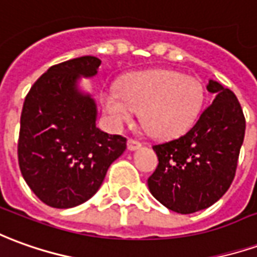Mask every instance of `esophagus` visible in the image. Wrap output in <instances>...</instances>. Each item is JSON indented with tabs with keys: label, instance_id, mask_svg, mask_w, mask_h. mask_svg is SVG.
I'll list each match as a JSON object with an SVG mask.
<instances>
[{
	"label": "esophagus",
	"instance_id": "1",
	"mask_svg": "<svg viewBox=\"0 0 257 257\" xmlns=\"http://www.w3.org/2000/svg\"><path fill=\"white\" fill-rule=\"evenodd\" d=\"M142 143L141 142L135 141V139H128V149L131 152H134V150H138V149H141Z\"/></svg>",
	"mask_w": 257,
	"mask_h": 257
}]
</instances>
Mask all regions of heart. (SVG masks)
Wrapping results in <instances>:
<instances>
[{
  "label": "heart",
  "instance_id": "obj_1",
  "mask_svg": "<svg viewBox=\"0 0 257 257\" xmlns=\"http://www.w3.org/2000/svg\"><path fill=\"white\" fill-rule=\"evenodd\" d=\"M203 86L192 76L157 69L135 73L100 94L103 110L114 128L132 122L136 111L157 138H174L196 122L203 105Z\"/></svg>",
  "mask_w": 257,
  "mask_h": 257
}]
</instances>
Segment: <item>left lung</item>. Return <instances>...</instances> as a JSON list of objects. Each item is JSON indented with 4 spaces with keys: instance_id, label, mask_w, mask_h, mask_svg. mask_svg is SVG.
Here are the masks:
<instances>
[{
    "instance_id": "1",
    "label": "left lung",
    "mask_w": 257,
    "mask_h": 257,
    "mask_svg": "<svg viewBox=\"0 0 257 257\" xmlns=\"http://www.w3.org/2000/svg\"><path fill=\"white\" fill-rule=\"evenodd\" d=\"M214 100L178 139L153 146L159 166L149 191L167 209L191 214L214 204L235 177L245 136V116L232 91L210 79Z\"/></svg>"
}]
</instances>
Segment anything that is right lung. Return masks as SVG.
I'll return each instance as SVG.
<instances>
[{"label": "right lung", "instance_id": "add662e5", "mask_svg": "<svg viewBox=\"0 0 257 257\" xmlns=\"http://www.w3.org/2000/svg\"><path fill=\"white\" fill-rule=\"evenodd\" d=\"M101 61L85 55L51 66L23 103L18 159L23 178L43 203L71 209L89 200L108 167L126 149L121 135L96 126L97 104L79 89Z\"/></svg>", "mask_w": 257, "mask_h": 257}]
</instances>
